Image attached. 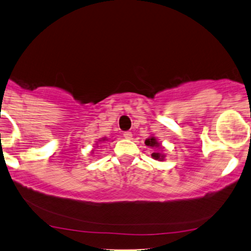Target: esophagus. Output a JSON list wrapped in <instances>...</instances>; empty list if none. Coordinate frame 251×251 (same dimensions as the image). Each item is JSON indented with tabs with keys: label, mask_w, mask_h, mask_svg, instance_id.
<instances>
[{
	"label": "esophagus",
	"mask_w": 251,
	"mask_h": 251,
	"mask_svg": "<svg viewBox=\"0 0 251 251\" xmlns=\"http://www.w3.org/2000/svg\"><path fill=\"white\" fill-rule=\"evenodd\" d=\"M123 135H124V138L128 139V140H129V139H132V136H133L131 132H125Z\"/></svg>",
	"instance_id": "obj_1"
}]
</instances>
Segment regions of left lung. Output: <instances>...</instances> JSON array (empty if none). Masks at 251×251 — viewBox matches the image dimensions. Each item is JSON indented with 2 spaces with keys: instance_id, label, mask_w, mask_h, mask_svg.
<instances>
[{
  "instance_id": "8db88e82",
  "label": "left lung",
  "mask_w": 251,
  "mask_h": 251,
  "mask_svg": "<svg viewBox=\"0 0 251 251\" xmlns=\"http://www.w3.org/2000/svg\"><path fill=\"white\" fill-rule=\"evenodd\" d=\"M146 146H148V147L151 148H154L155 151L153 154H151V157L155 158V160L157 161H163L164 157H166V155L163 154V147L161 146L160 142L157 141V139L155 138V136H149V138L146 139L145 141Z\"/></svg>"
}]
</instances>
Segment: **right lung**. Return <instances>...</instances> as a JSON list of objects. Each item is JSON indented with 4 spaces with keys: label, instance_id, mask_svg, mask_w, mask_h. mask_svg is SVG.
<instances>
[{
    "label": "right lung",
    "instance_id": "add662e5",
    "mask_svg": "<svg viewBox=\"0 0 251 251\" xmlns=\"http://www.w3.org/2000/svg\"><path fill=\"white\" fill-rule=\"evenodd\" d=\"M105 140H107L106 138H102V139H100V140H98V141H105Z\"/></svg>",
    "mask_w": 251,
    "mask_h": 251
}]
</instances>
